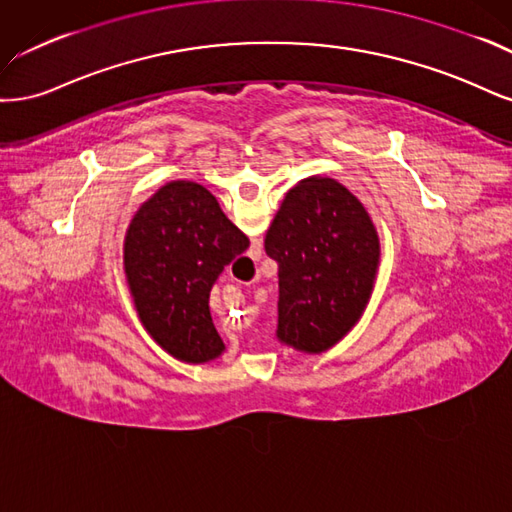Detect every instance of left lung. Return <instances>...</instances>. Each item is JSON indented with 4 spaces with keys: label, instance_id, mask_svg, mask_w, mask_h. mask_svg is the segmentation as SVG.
I'll return each instance as SVG.
<instances>
[{
    "label": "left lung",
    "instance_id": "8db88e82",
    "mask_svg": "<svg viewBox=\"0 0 512 512\" xmlns=\"http://www.w3.org/2000/svg\"><path fill=\"white\" fill-rule=\"evenodd\" d=\"M263 246L278 263V342L306 355L329 351L364 315L381 266L368 210L338 180L304 178Z\"/></svg>",
    "mask_w": 512,
    "mask_h": 512
}]
</instances>
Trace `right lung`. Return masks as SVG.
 Wrapping results in <instances>:
<instances>
[{"label": "right lung", "mask_w": 512, "mask_h": 512, "mask_svg": "<svg viewBox=\"0 0 512 512\" xmlns=\"http://www.w3.org/2000/svg\"><path fill=\"white\" fill-rule=\"evenodd\" d=\"M249 238L217 197L193 180H172L136 210L123 242V270L146 334L183 364L225 353L210 317V289Z\"/></svg>", "instance_id": "add662e5"}]
</instances>
